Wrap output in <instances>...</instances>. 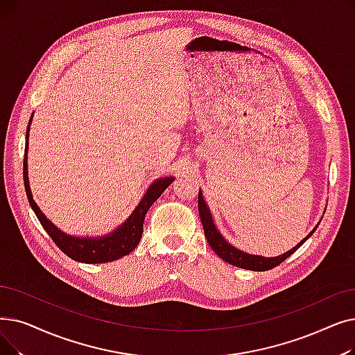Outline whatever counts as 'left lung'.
I'll return each instance as SVG.
<instances>
[{"instance_id":"left-lung-1","label":"left lung","mask_w":355,"mask_h":355,"mask_svg":"<svg viewBox=\"0 0 355 355\" xmlns=\"http://www.w3.org/2000/svg\"><path fill=\"white\" fill-rule=\"evenodd\" d=\"M198 214H200V219H202V225H203V229H205V236L209 242V245L211 246V250L218 254L223 261H226V263L232 264L235 267H239V268H243V270H251V271H267V270H271L277 266H280L284 259H287L293 252L297 251L300 246L311 238V235L315 232L316 227L312 230V232L307 235L300 243H297L295 248L290 250L288 252L280 255V257H274V258H264V257H258V255H251V254H246V252H242L236 248H234L232 245H229L223 238L222 235L219 234V230L216 229L214 223H213V219H211V214H210V210L209 207L206 206L205 200H203V196L202 193L198 191Z\"/></svg>"}]
</instances>
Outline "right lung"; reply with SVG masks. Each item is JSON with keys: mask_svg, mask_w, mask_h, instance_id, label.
<instances>
[{"mask_svg": "<svg viewBox=\"0 0 355 355\" xmlns=\"http://www.w3.org/2000/svg\"><path fill=\"white\" fill-rule=\"evenodd\" d=\"M32 121V119H30ZM28 130L30 125L27 126L26 137L28 139ZM24 152H27V145ZM27 158H24L23 162V180H24V189L28 198V203L32 206L33 211L36 213L39 222L44 227L46 232L52 238V241L59 246V250L64 254H67L69 258L78 261V263L85 264H98V263H110V261L119 259L130 254L137 243H139L144 232V219L145 214L149 210V207L155 203V200L166 190L169 184H173V177H165L161 180H157L145 193L141 203L133 210V213L129 216V219L123 223L116 232H112L110 235L98 238V239H89V238H73L69 236L52 225L48 219L44 218V214L39 210L37 205L32 197V191L28 187V178H27Z\"/></svg>", "mask_w": 355, "mask_h": 355, "instance_id": "obj_1", "label": "right lung"}]
</instances>
